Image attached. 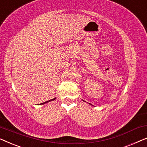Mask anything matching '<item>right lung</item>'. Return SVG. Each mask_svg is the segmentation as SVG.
<instances>
[{"instance_id": "1", "label": "right lung", "mask_w": 147, "mask_h": 147, "mask_svg": "<svg viewBox=\"0 0 147 147\" xmlns=\"http://www.w3.org/2000/svg\"><path fill=\"white\" fill-rule=\"evenodd\" d=\"M55 100V98H53V99H52V100H49V101H47V102H43V103H42L41 104H45V103H47V102H49V101H51V100Z\"/></svg>"}]
</instances>
